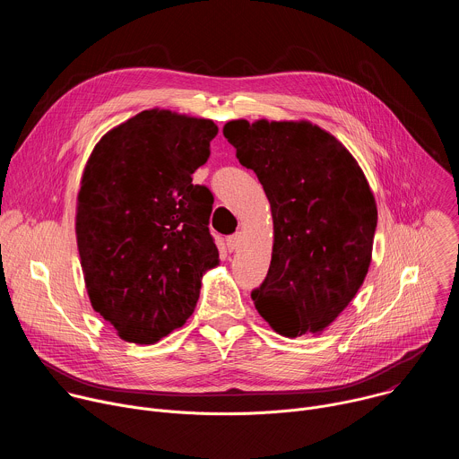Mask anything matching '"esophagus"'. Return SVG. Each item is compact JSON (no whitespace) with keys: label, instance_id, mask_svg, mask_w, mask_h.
I'll list each match as a JSON object with an SVG mask.
<instances>
[{"label":"esophagus","instance_id":"1","mask_svg":"<svg viewBox=\"0 0 459 459\" xmlns=\"http://www.w3.org/2000/svg\"><path fill=\"white\" fill-rule=\"evenodd\" d=\"M241 234L238 232V234H232V236H229L227 238V247H229V250H236L239 245H241Z\"/></svg>","mask_w":459,"mask_h":459}]
</instances>
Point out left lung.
Returning <instances> with one entry per match:
<instances>
[{"instance_id": "1", "label": "left lung", "mask_w": 459, "mask_h": 459, "mask_svg": "<svg viewBox=\"0 0 459 459\" xmlns=\"http://www.w3.org/2000/svg\"><path fill=\"white\" fill-rule=\"evenodd\" d=\"M223 136L271 204L274 241L252 301L281 336L321 334L354 299L372 261L377 207L347 147L307 121L232 119Z\"/></svg>"}]
</instances>
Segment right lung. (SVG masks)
Segmentation results:
<instances>
[{
	"instance_id": "right-lung-1",
	"label": "right lung",
	"mask_w": 459,
	"mask_h": 459,
	"mask_svg": "<svg viewBox=\"0 0 459 459\" xmlns=\"http://www.w3.org/2000/svg\"><path fill=\"white\" fill-rule=\"evenodd\" d=\"M216 134L212 119L156 107L110 128L87 160L76 204L85 287L128 343L181 329L204 274L220 265L212 194L192 185Z\"/></svg>"
}]
</instances>
